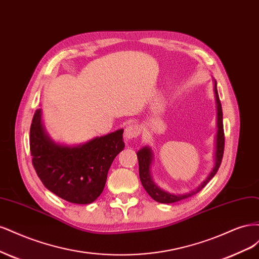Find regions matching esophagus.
I'll return each mask as SVG.
<instances>
[{
    "label": "esophagus",
    "instance_id": "obj_1",
    "mask_svg": "<svg viewBox=\"0 0 259 259\" xmlns=\"http://www.w3.org/2000/svg\"><path fill=\"white\" fill-rule=\"evenodd\" d=\"M141 133V128L138 123L131 122L124 129V138L126 140H132L135 138H138Z\"/></svg>",
    "mask_w": 259,
    "mask_h": 259
}]
</instances>
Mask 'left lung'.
<instances>
[{"label": "left lung", "instance_id": "8db88e82", "mask_svg": "<svg viewBox=\"0 0 259 259\" xmlns=\"http://www.w3.org/2000/svg\"><path fill=\"white\" fill-rule=\"evenodd\" d=\"M214 93H215V99H216V105H218V133H216V149H215V163L214 168L208 174L206 180L201 183L197 189L194 191H190L188 194L184 195H173L170 193L160 189L158 186L155 185V183L152 180L151 177V164L153 159V154L149 147H143L138 152V160H139V174L142 185L147 191V194L151 196L155 201L160 203H173L181 201L183 199H186L188 197L194 196L198 194L207 183L210 181L216 172L219 171L220 165L222 163L223 155H224V147H225V135H224V126H223V111H222V104L220 101V97L218 93V87H216V81H214Z\"/></svg>", "mask_w": 259, "mask_h": 259}]
</instances>
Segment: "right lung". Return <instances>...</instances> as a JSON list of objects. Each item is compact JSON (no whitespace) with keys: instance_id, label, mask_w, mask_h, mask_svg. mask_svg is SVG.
I'll return each instance as SVG.
<instances>
[{"instance_id":"obj_1","label":"right lung","mask_w":259,"mask_h":259,"mask_svg":"<svg viewBox=\"0 0 259 259\" xmlns=\"http://www.w3.org/2000/svg\"><path fill=\"white\" fill-rule=\"evenodd\" d=\"M40 110L30 128L32 164L44 186L71 203L88 204L101 195L110 166L124 147L123 130L69 147L58 145L41 126Z\"/></svg>"}]
</instances>
